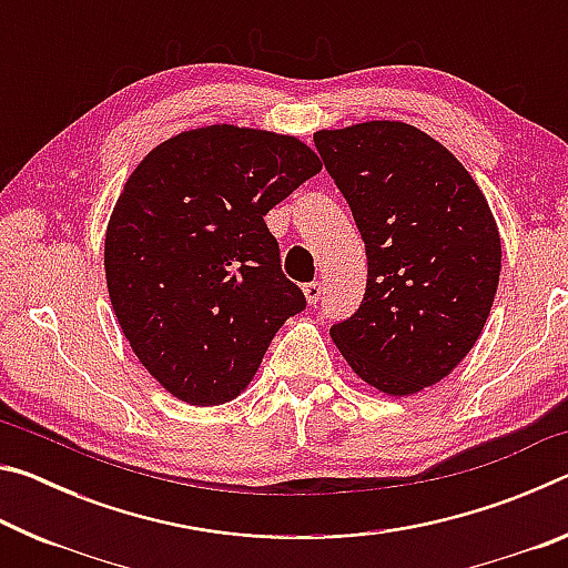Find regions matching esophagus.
<instances>
[{
    "label": "esophagus",
    "mask_w": 568,
    "mask_h": 568,
    "mask_svg": "<svg viewBox=\"0 0 568 568\" xmlns=\"http://www.w3.org/2000/svg\"><path fill=\"white\" fill-rule=\"evenodd\" d=\"M303 293H305V301L315 305L323 295V283H307V285H303Z\"/></svg>",
    "instance_id": "esophagus-1"
}]
</instances>
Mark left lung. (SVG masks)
<instances>
[{"label":"left lung","instance_id":"8db88e82","mask_svg":"<svg viewBox=\"0 0 568 568\" xmlns=\"http://www.w3.org/2000/svg\"><path fill=\"white\" fill-rule=\"evenodd\" d=\"M315 148L348 200L368 285L331 338L386 396L444 381L474 348L501 275V237L468 170L430 134L371 120L318 130Z\"/></svg>","mask_w":568,"mask_h":568}]
</instances>
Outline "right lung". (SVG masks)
<instances>
[{"mask_svg": "<svg viewBox=\"0 0 568 568\" xmlns=\"http://www.w3.org/2000/svg\"><path fill=\"white\" fill-rule=\"evenodd\" d=\"M321 160L293 134L207 124L148 152L104 235V275L132 353L190 406L237 398L305 307L265 215Z\"/></svg>", "mask_w": 568, "mask_h": 568, "instance_id": "add662e5", "label": "right lung"}]
</instances>
